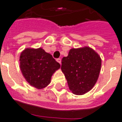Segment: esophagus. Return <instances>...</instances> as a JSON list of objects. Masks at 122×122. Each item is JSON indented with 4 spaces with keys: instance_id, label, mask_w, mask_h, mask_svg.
I'll return each mask as SVG.
<instances>
[{
    "instance_id": "34e87169",
    "label": "esophagus",
    "mask_w": 122,
    "mask_h": 122,
    "mask_svg": "<svg viewBox=\"0 0 122 122\" xmlns=\"http://www.w3.org/2000/svg\"><path fill=\"white\" fill-rule=\"evenodd\" d=\"M56 61L58 62L59 63H60V65H61V59L60 58H58V59H56Z\"/></svg>"
}]
</instances>
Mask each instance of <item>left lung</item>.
<instances>
[{
    "instance_id": "1",
    "label": "left lung",
    "mask_w": 122,
    "mask_h": 122,
    "mask_svg": "<svg viewBox=\"0 0 122 122\" xmlns=\"http://www.w3.org/2000/svg\"><path fill=\"white\" fill-rule=\"evenodd\" d=\"M61 70L68 87L76 95H83L93 88L99 77L102 59L90 47L72 48L61 61Z\"/></svg>"
}]
</instances>
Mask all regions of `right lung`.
<instances>
[{
	"instance_id": "right-lung-1",
	"label": "right lung",
	"mask_w": 122,
	"mask_h": 122,
	"mask_svg": "<svg viewBox=\"0 0 122 122\" xmlns=\"http://www.w3.org/2000/svg\"><path fill=\"white\" fill-rule=\"evenodd\" d=\"M19 61L24 78L30 85L38 89L47 86L53 74L61 66L51 54L41 48H26L21 52Z\"/></svg>"
}]
</instances>
